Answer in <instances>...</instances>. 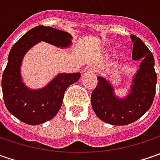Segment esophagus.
<instances>
[{
  "mask_svg": "<svg viewBox=\"0 0 160 160\" xmlns=\"http://www.w3.org/2000/svg\"><path fill=\"white\" fill-rule=\"evenodd\" d=\"M83 72H86V73H93V72H95V68L92 67V66H87L86 68H84Z\"/></svg>",
  "mask_w": 160,
  "mask_h": 160,
  "instance_id": "1",
  "label": "esophagus"
}]
</instances>
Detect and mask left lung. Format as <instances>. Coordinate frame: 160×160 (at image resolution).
I'll return each instance as SVG.
<instances>
[{"mask_svg": "<svg viewBox=\"0 0 160 160\" xmlns=\"http://www.w3.org/2000/svg\"><path fill=\"white\" fill-rule=\"evenodd\" d=\"M131 39L133 42L132 59L142 58V62L132 78L129 94L118 98L111 83L102 77H97V86L91 94L92 107L96 116L114 126L129 125L142 117L150 109L156 93L154 57L139 37L132 34Z\"/></svg>", "mask_w": 160, "mask_h": 160, "instance_id": "1", "label": "left lung"}]
</instances>
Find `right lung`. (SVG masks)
Segmentation results:
<instances>
[{
    "label": "right lung",
    "mask_w": 160,
    "mask_h": 160,
    "mask_svg": "<svg viewBox=\"0 0 160 160\" xmlns=\"http://www.w3.org/2000/svg\"><path fill=\"white\" fill-rule=\"evenodd\" d=\"M72 36L68 32L44 26L29 30L10 50L2 79L3 100L7 109L28 125H40L52 119L62 105L65 91L77 82L80 73L58 74L45 87L29 89L22 81L20 67L25 54L39 42L68 48Z\"/></svg>",
    "instance_id": "add662e5"
}]
</instances>
